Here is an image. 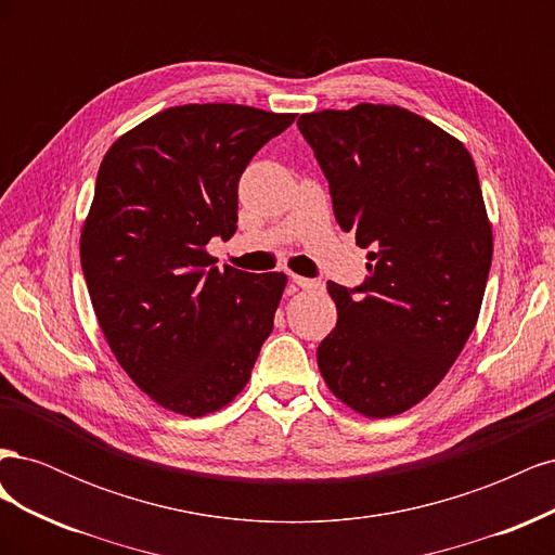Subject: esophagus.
<instances>
[{
  "label": "esophagus",
  "instance_id": "1",
  "mask_svg": "<svg viewBox=\"0 0 555 555\" xmlns=\"http://www.w3.org/2000/svg\"><path fill=\"white\" fill-rule=\"evenodd\" d=\"M292 282L296 284V287H300V289H317V287H322V282H319V280L300 278V275H292Z\"/></svg>",
  "mask_w": 555,
  "mask_h": 555
}]
</instances>
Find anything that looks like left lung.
<instances>
[{"label":"left lung","instance_id":"1","mask_svg":"<svg viewBox=\"0 0 555 555\" xmlns=\"http://www.w3.org/2000/svg\"><path fill=\"white\" fill-rule=\"evenodd\" d=\"M328 180L335 220L367 251L354 292L328 282L338 324L317 347L331 393L367 418L408 412L475 331L493 257L467 147L402 106L298 117Z\"/></svg>","mask_w":555,"mask_h":555}]
</instances>
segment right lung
Segmentation results:
<instances>
[{"label":"right lung","mask_w":555,"mask_h":555,"mask_svg":"<svg viewBox=\"0 0 555 555\" xmlns=\"http://www.w3.org/2000/svg\"><path fill=\"white\" fill-rule=\"evenodd\" d=\"M294 120L241 104L171 106L99 166L82 275L113 357L164 410L227 408L273 331L287 275L220 271L206 245L236 233L241 173Z\"/></svg>","instance_id":"add662e5"}]
</instances>
